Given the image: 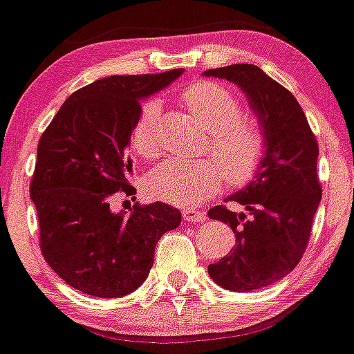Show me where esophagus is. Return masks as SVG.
<instances>
[{
    "label": "esophagus",
    "instance_id": "1",
    "mask_svg": "<svg viewBox=\"0 0 354 354\" xmlns=\"http://www.w3.org/2000/svg\"><path fill=\"white\" fill-rule=\"evenodd\" d=\"M184 221L187 222H203L207 218V214L205 212L196 210V208H184L183 210Z\"/></svg>",
    "mask_w": 354,
    "mask_h": 354
}]
</instances>
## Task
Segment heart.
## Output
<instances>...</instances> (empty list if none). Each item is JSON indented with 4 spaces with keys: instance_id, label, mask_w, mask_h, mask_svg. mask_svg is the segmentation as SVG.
I'll list each match as a JSON object with an SVG mask.
<instances>
[{
    "instance_id": "1",
    "label": "heart",
    "mask_w": 354,
    "mask_h": 354,
    "mask_svg": "<svg viewBox=\"0 0 354 354\" xmlns=\"http://www.w3.org/2000/svg\"><path fill=\"white\" fill-rule=\"evenodd\" d=\"M183 100L212 133L208 151L214 160L165 161L149 174L151 193L171 205L193 207L217 193L224 177L233 186L254 180L264 165L268 137L257 120L243 118L238 97L217 83L200 82L184 92ZM158 118L160 104L151 100L133 123L130 142L144 160L153 161L163 154Z\"/></svg>"
}]
</instances>
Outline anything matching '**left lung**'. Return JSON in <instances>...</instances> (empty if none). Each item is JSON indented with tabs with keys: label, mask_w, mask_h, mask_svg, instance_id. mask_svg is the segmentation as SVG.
Here are the masks:
<instances>
[{
	"label": "left lung",
	"mask_w": 354,
	"mask_h": 354,
	"mask_svg": "<svg viewBox=\"0 0 354 354\" xmlns=\"http://www.w3.org/2000/svg\"><path fill=\"white\" fill-rule=\"evenodd\" d=\"M205 74L236 83L268 137L261 171L245 189L227 198L243 205L248 214L224 205L208 210L210 218L225 222L236 236L230 254L208 266V274L227 290H255L281 280L304 255L322 200L318 142L295 97L257 66L231 64Z\"/></svg>",
	"instance_id": "8db88e82"
}]
</instances>
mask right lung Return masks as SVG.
I'll list each match as a JSON object with an SVG mask.
<instances>
[{"label": "right lung", "mask_w": 354, "mask_h": 354, "mask_svg": "<svg viewBox=\"0 0 354 354\" xmlns=\"http://www.w3.org/2000/svg\"><path fill=\"white\" fill-rule=\"evenodd\" d=\"M184 69L97 80L60 106L38 142L31 200L46 264L76 290L123 297L153 268L154 248L179 227L180 212L161 201L113 212L118 194L133 196L129 147L140 100Z\"/></svg>", "instance_id": "right-lung-1"}]
</instances>
